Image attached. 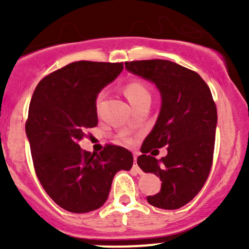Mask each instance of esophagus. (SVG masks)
Instances as JSON below:
<instances>
[{
    "label": "esophagus",
    "instance_id": "1",
    "mask_svg": "<svg viewBox=\"0 0 249 249\" xmlns=\"http://www.w3.org/2000/svg\"><path fill=\"white\" fill-rule=\"evenodd\" d=\"M134 160H135V162H134V169L136 170V171L139 172V173H141V170H140V167L137 166V157H136V155H135V157H134Z\"/></svg>",
    "mask_w": 249,
    "mask_h": 249
}]
</instances>
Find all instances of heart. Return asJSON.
<instances>
[{"instance_id":"b5f03b06","label":"heart","mask_w":249,"mask_h":249,"mask_svg":"<svg viewBox=\"0 0 249 249\" xmlns=\"http://www.w3.org/2000/svg\"><path fill=\"white\" fill-rule=\"evenodd\" d=\"M125 95H126L127 100L130 101V104H135L139 100L143 99V97H150L149 91H148L147 88L140 82H131L125 87ZM102 99H104V92L99 95L96 100V107L99 108L100 105H101Z\"/></svg>"}]
</instances>
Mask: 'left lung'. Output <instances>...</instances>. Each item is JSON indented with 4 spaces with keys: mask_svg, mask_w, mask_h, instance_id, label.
Here are the masks:
<instances>
[{
    "mask_svg": "<svg viewBox=\"0 0 249 249\" xmlns=\"http://www.w3.org/2000/svg\"><path fill=\"white\" fill-rule=\"evenodd\" d=\"M125 69L153 83L161 97L157 122L137 158L143 172L154 173L162 182L160 192L147 201L162 210H177L196 196L210 175L217 127L212 94L196 72L169 60L125 62ZM164 145L166 157H151L153 147Z\"/></svg>",
    "mask_w": 249,
    "mask_h": 249,
    "instance_id": "1",
    "label": "left lung"
}]
</instances>
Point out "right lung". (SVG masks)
I'll use <instances>...</instances> for the list:
<instances>
[{"label":"right lung","instance_id":"add662e5","mask_svg":"<svg viewBox=\"0 0 249 249\" xmlns=\"http://www.w3.org/2000/svg\"><path fill=\"white\" fill-rule=\"evenodd\" d=\"M123 69V62H72L43 78L32 95L25 130L35 171L53 201L69 212L101 207L115 173L132 167L131 152L119 145L100 153L79 145L84 130L99 122L97 95Z\"/></svg>","mask_w":249,"mask_h":249}]
</instances>
